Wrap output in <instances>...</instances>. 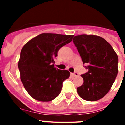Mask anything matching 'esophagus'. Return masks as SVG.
Instances as JSON below:
<instances>
[{
    "instance_id": "esophagus-1",
    "label": "esophagus",
    "mask_w": 125,
    "mask_h": 125,
    "mask_svg": "<svg viewBox=\"0 0 125 125\" xmlns=\"http://www.w3.org/2000/svg\"><path fill=\"white\" fill-rule=\"evenodd\" d=\"M72 75L74 76V77H78V75L79 74H78V73L75 72V73H72Z\"/></svg>"
}]
</instances>
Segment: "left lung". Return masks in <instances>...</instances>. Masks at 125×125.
I'll list each match as a JSON object with an SVG mask.
<instances>
[{
  "mask_svg": "<svg viewBox=\"0 0 125 125\" xmlns=\"http://www.w3.org/2000/svg\"><path fill=\"white\" fill-rule=\"evenodd\" d=\"M88 71L81 75L84 83L77 88L81 98L100 100L110 91L118 74V57L111 45L100 36L82 34L73 39Z\"/></svg>",
  "mask_w": 125,
  "mask_h": 125,
  "instance_id": "8db88e82",
  "label": "left lung"
}]
</instances>
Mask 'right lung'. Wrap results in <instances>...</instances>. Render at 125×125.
Segmentation results:
<instances>
[{"label": "right lung", "instance_id": "right-lung-1", "mask_svg": "<svg viewBox=\"0 0 125 125\" xmlns=\"http://www.w3.org/2000/svg\"><path fill=\"white\" fill-rule=\"evenodd\" d=\"M73 36L42 33L23 46L18 62L20 78L32 98L46 102L59 95L70 73L55 68L54 58L59 49L71 42Z\"/></svg>", "mask_w": 125, "mask_h": 125}]
</instances>
